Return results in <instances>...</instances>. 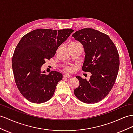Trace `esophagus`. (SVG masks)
<instances>
[{
	"label": "esophagus",
	"mask_w": 133,
	"mask_h": 133,
	"mask_svg": "<svg viewBox=\"0 0 133 133\" xmlns=\"http://www.w3.org/2000/svg\"><path fill=\"white\" fill-rule=\"evenodd\" d=\"M63 77H71L72 76H71V75H69V74H64Z\"/></svg>",
	"instance_id": "1"
}]
</instances>
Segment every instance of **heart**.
I'll return each instance as SVG.
<instances>
[{"label":"heart","mask_w":133,"mask_h":133,"mask_svg":"<svg viewBox=\"0 0 133 133\" xmlns=\"http://www.w3.org/2000/svg\"><path fill=\"white\" fill-rule=\"evenodd\" d=\"M64 70H65L66 71H67V72H71L72 70V68L69 67V66H66L65 67H64Z\"/></svg>","instance_id":"1"}]
</instances>
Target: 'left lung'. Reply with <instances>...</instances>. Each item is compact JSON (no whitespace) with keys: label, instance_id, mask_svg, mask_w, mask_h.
<instances>
[{"label":"left lung","instance_id":"8db88e82","mask_svg":"<svg viewBox=\"0 0 133 133\" xmlns=\"http://www.w3.org/2000/svg\"><path fill=\"white\" fill-rule=\"evenodd\" d=\"M72 36L82 44L85 53L83 70L91 74L89 80L76 77L80 85L74 94L84 103H97L110 92L116 79L120 65L117 49L107 35L93 29H83Z\"/></svg>","mask_w":133,"mask_h":133}]
</instances>
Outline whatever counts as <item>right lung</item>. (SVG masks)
Segmentation results:
<instances>
[{
    "label": "right lung",
    "mask_w": 133,
    "mask_h": 133,
    "mask_svg": "<svg viewBox=\"0 0 133 133\" xmlns=\"http://www.w3.org/2000/svg\"><path fill=\"white\" fill-rule=\"evenodd\" d=\"M74 32L66 29H36L23 36L12 57L15 80L20 93L34 103H42L52 98L62 74L51 71L46 75L41 67L55 55L56 50Z\"/></svg>",
    "instance_id": "1"
}]
</instances>
